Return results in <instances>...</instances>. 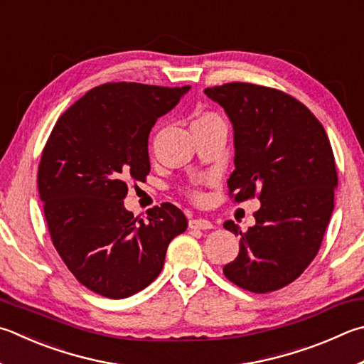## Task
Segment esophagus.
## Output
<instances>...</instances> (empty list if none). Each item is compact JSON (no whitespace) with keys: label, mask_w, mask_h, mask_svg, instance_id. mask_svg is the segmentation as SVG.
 <instances>
[{"label":"esophagus","mask_w":364,"mask_h":364,"mask_svg":"<svg viewBox=\"0 0 364 364\" xmlns=\"http://www.w3.org/2000/svg\"><path fill=\"white\" fill-rule=\"evenodd\" d=\"M191 229H213V224L208 220H203V218H194V220L189 221Z\"/></svg>","instance_id":"obj_1"}]
</instances>
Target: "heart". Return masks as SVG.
<instances>
[{
    "label": "heart",
    "mask_w": 364,
    "mask_h": 364,
    "mask_svg": "<svg viewBox=\"0 0 364 364\" xmlns=\"http://www.w3.org/2000/svg\"><path fill=\"white\" fill-rule=\"evenodd\" d=\"M202 117H218L216 114H211V113H207V114H203V116H200L199 119H202Z\"/></svg>",
    "instance_id": "obj_1"
}]
</instances>
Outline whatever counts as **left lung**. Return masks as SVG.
<instances>
[{"label":"left lung","mask_w":364,"mask_h":364,"mask_svg":"<svg viewBox=\"0 0 364 364\" xmlns=\"http://www.w3.org/2000/svg\"><path fill=\"white\" fill-rule=\"evenodd\" d=\"M234 127V202L257 196L256 224L242 232L240 250L224 266L228 279L251 293L289 285L314 261L334 210L338 188L331 143L310 109L285 92L248 82L205 89Z\"/></svg>","instance_id":"obj_1"}]
</instances>
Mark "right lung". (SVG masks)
Wrapping results in <instances>:
<instances>
[{"mask_svg":"<svg viewBox=\"0 0 364 364\" xmlns=\"http://www.w3.org/2000/svg\"><path fill=\"white\" fill-rule=\"evenodd\" d=\"M188 90L102 84L50 132L38 168L39 199L57 253L90 291L109 299L141 291L161 274L168 243L188 228L173 203L154 207L148 223L124 207L127 184L149 173L151 129Z\"/></svg>","mask_w":364,"mask_h":364,"instance_id":"add662e5","label":"right lung"}]
</instances>
